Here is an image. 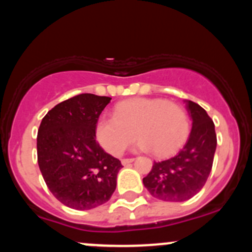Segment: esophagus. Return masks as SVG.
Returning <instances> with one entry per match:
<instances>
[{
  "label": "esophagus",
  "mask_w": 252,
  "mask_h": 252,
  "mask_svg": "<svg viewBox=\"0 0 252 252\" xmlns=\"http://www.w3.org/2000/svg\"><path fill=\"white\" fill-rule=\"evenodd\" d=\"M134 160H135V158H123L122 164H123V166H126V164L134 162Z\"/></svg>",
  "instance_id": "1"
}]
</instances>
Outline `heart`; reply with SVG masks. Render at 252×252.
<instances>
[{
  "mask_svg": "<svg viewBox=\"0 0 252 252\" xmlns=\"http://www.w3.org/2000/svg\"><path fill=\"white\" fill-rule=\"evenodd\" d=\"M135 134V148L164 158L178 152L189 135V118L180 104L161 98H134L117 104L114 117H100L96 137L109 154L118 156L128 148Z\"/></svg>",
  "mask_w": 252,
  "mask_h": 252,
  "instance_id": "b5f03b06",
  "label": "heart"
}]
</instances>
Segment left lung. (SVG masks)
Segmentation results:
<instances>
[{
	"label": "left lung",
	"mask_w": 252,
	"mask_h": 252,
	"mask_svg": "<svg viewBox=\"0 0 252 252\" xmlns=\"http://www.w3.org/2000/svg\"><path fill=\"white\" fill-rule=\"evenodd\" d=\"M192 120L186 144L168 160L154 162L143 185L154 198L163 201L189 200L204 187L212 169L217 148L215 123L199 104L185 100Z\"/></svg>",
	"instance_id": "1"
}]
</instances>
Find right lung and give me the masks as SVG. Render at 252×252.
Here are the masks:
<instances>
[{
	"label": "right lung",
	"mask_w": 252,
	"mask_h": 252,
	"mask_svg": "<svg viewBox=\"0 0 252 252\" xmlns=\"http://www.w3.org/2000/svg\"><path fill=\"white\" fill-rule=\"evenodd\" d=\"M111 98L82 94L54 106L37 130V163L48 189L65 206L91 210L116 189L122 163L96 141V123Z\"/></svg>",
	"instance_id": "add662e5"
}]
</instances>
